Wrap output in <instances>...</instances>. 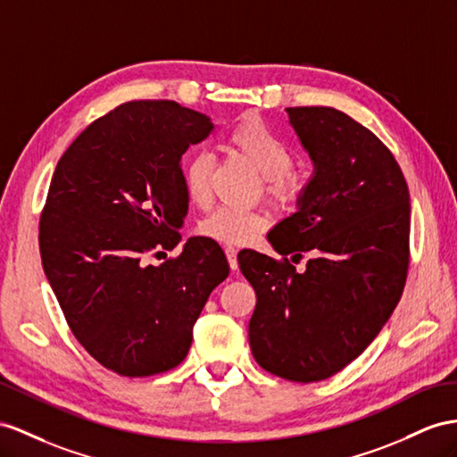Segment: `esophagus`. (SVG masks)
Segmentation results:
<instances>
[{
	"label": "esophagus",
	"mask_w": 457,
	"mask_h": 457,
	"mask_svg": "<svg viewBox=\"0 0 457 457\" xmlns=\"http://www.w3.org/2000/svg\"><path fill=\"white\" fill-rule=\"evenodd\" d=\"M226 256H228V262L231 270H237L239 264H237V249L236 247H226Z\"/></svg>",
	"instance_id": "1"
}]
</instances>
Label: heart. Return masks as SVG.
I'll return each mask as SVG.
<instances>
[{
	"label": "heart",
	"mask_w": 457,
	"mask_h": 457,
	"mask_svg": "<svg viewBox=\"0 0 457 457\" xmlns=\"http://www.w3.org/2000/svg\"><path fill=\"white\" fill-rule=\"evenodd\" d=\"M229 146L247 160L266 183V193L278 203L295 201L301 193V179L291 173V148L272 127L259 117L243 120L231 129ZM210 173L212 156L208 152H193L181 168L183 189L189 201L196 206L210 203ZM266 228V216L259 210L218 208L206 216L198 229L203 236L226 245H245L253 241Z\"/></svg>",
	"instance_id": "obj_1"
}]
</instances>
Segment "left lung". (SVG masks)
<instances>
[{"instance_id":"1","label":"left lung","mask_w":457,"mask_h":457,"mask_svg":"<svg viewBox=\"0 0 457 457\" xmlns=\"http://www.w3.org/2000/svg\"><path fill=\"white\" fill-rule=\"evenodd\" d=\"M312 162L297 210L268 231L284 256L241 251L256 294L249 345L291 382L332 377L365 351L402 297L409 266V191L392 152L340 110L286 108ZM310 253L305 273L291 262ZM290 259H287V254Z\"/></svg>"}]
</instances>
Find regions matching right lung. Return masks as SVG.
<instances>
[{
	"mask_svg": "<svg viewBox=\"0 0 457 457\" xmlns=\"http://www.w3.org/2000/svg\"><path fill=\"white\" fill-rule=\"evenodd\" d=\"M212 129L170 100L127 102L90 123L54 171L40 218L46 278L77 340L123 377L178 367L229 274L208 237L187 239L178 259L146 261L181 241V156Z\"/></svg>",
	"mask_w": 457,
	"mask_h": 457,
	"instance_id": "1",
	"label": "right lung"
}]
</instances>
